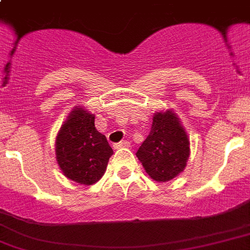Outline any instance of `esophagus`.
I'll use <instances>...</instances> for the list:
<instances>
[{
  "label": "esophagus",
  "instance_id": "34e87169",
  "mask_svg": "<svg viewBox=\"0 0 250 250\" xmlns=\"http://www.w3.org/2000/svg\"><path fill=\"white\" fill-rule=\"evenodd\" d=\"M127 147H129V142L128 141H122L120 142V143L114 145V148H116V149H118V148H127Z\"/></svg>",
  "mask_w": 250,
  "mask_h": 250
}]
</instances>
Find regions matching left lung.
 <instances>
[{
    "label": "left lung",
    "mask_w": 250,
    "mask_h": 250,
    "mask_svg": "<svg viewBox=\"0 0 250 250\" xmlns=\"http://www.w3.org/2000/svg\"><path fill=\"white\" fill-rule=\"evenodd\" d=\"M189 137L173 109L153 114L152 128L136 156L153 181L164 183L181 174L189 158Z\"/></svg>",
    "instance_id": "1"
}]
</instances>
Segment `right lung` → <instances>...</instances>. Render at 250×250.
<instances>
[{"instance_id":"add662e5","label":"right lung","mask_w":250,"mask_h":250,"mask_svg":"<svg viewBox=\"0 0 250 250\" xmlns=\"http://www.w3.org/2000/svg\"><path fill=\"white\" fill-rule=\"evenodd\" d=\"M56 161L66 178L92 186L104 174L113 149L94 127V114L76 105L56 137Z\"/></svg>"}]
</instances>
